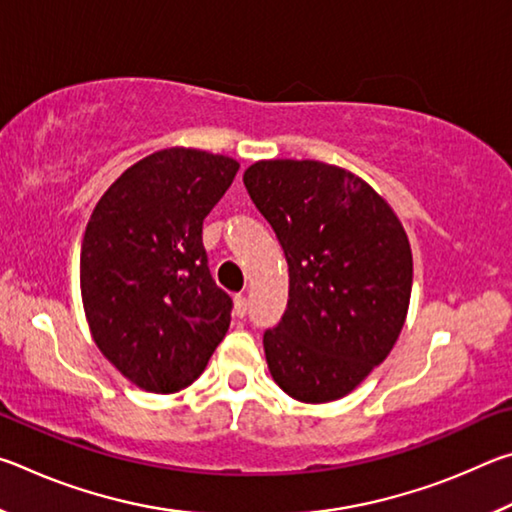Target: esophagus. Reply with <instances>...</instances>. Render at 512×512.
Segmentation results:
<instances>
[{"mask_svg":"<svg viewBox=\"0 0 512 512\" xmlns=\"http://www.w3.org/2000/svg\"><path fill=\"white\" fill-rule=\"evenodd\" d=\"M248 314V298L244 293H237L235 296V316L237 318H244Z\"/></svg>","mask_w":512,"mask_h":512,"instance_id":"1","label":"esophagus"}]
</instances>
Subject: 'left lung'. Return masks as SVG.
<instances>
[{"mask_svg":"<svg viewBox=\"0 0 512 512\" xmlns=\"http://www.w3.org/2000/svg\"><path fill=\"white\" fill-rule=\"evenodd\" d=\"M244 185L289 264V302L264 332L275 384L320 404L352 393L388 357L409 311V237L359 176L318 160L250 164Z\"/></svg>","mask_w":512,"mask_h":512,"instance_id":"8db88e82","label":"left lung"}]
</instances>
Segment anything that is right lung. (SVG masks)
Wrapping results in <instances>:
<instances>
[{
  "label": "right lung",
  "instance_id": "right-lung-1",
  "mask_svg": "<svg viewBox=\"0 0 512 512\" xmlns=\"http://www.w3.org/2000/svg\"><path fill=\"white\" fill-rule=\"evenodd\" d=\"M237 171L225 155L164 149L121 173L90 216L85 318L103 357L144 391L187 388L228 332L232 298L207 268L203 219Z\"/></svg>",
  "mask_w": 512,
  "mask_h": 512
}]
</instances>
